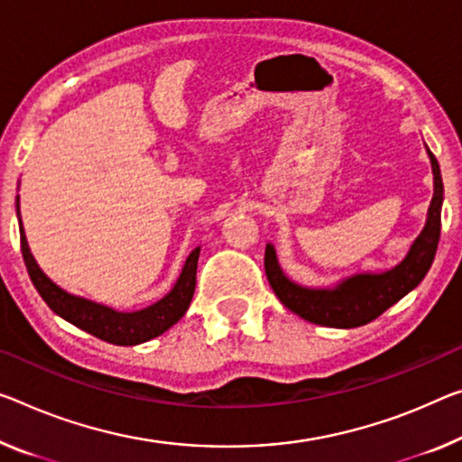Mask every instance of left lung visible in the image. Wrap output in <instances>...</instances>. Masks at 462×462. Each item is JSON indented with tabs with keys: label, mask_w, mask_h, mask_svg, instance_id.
I'll return each mask as SVG.
<instances>
[{
	"label": "left lung",
	"mask_w": 462,
	"mask_h": 462,
	"mask_svg": "<svg viewBox=\"0 0 462 462\" xmlns=\"http://www.w3.org/2000/svg\"><path fill=\"white\" fill-rule=\"evenodd\" d=\"M425 151H428L431 173H434V196H431L421 233L396 266L378 273H355L330 287H308L289 279L276 258L274 245L266 244L264 268L268 282L287 310L311 324L330 326V328H357L375 320L390 305L401 301L420 285L436 258L444 202L439 165L428 146Z\"/></svg>",
	"instance_id": "left-lung-1"
}]
</instances>
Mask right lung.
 <instances>
[{"label":"right lung","mask_w":462,"mask_h":462,"mask_svg":"<svg viewBox=\"0 0 462 462\" xmlns=\"http://www.w3.org/2000/svg\"><path fill=\"white\" fill-rule=\"evenodd\" d=\"M16 215H18V226H20V245H23V258L31 274L32 285L37 287L39 295L45 300V303L51 308L55 314L69 324L78 326L80 330H87L88 335L107 340L113 345H140L146 343L154 337L162 335V332L171 328L186 314L191 297H194L196 289V268L198 258H200V247L191 250V254L183 262V268L180 276H177L175 285L165 297L159 301L142 308L136 311H119L113 310L105 303H97L87 297L68 293L66 289L49 279V276L41 271V266L34 260V255L28 247L26 233L23 226V218H20V196H16Z\"/></svg>","instance_id":"add662e5"}]
</instances>
